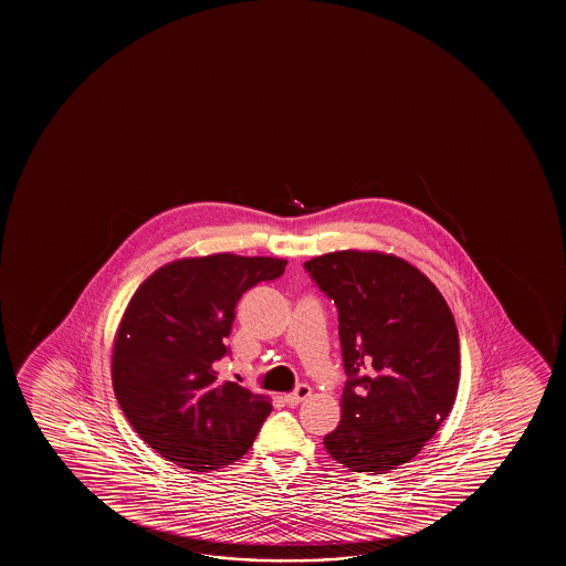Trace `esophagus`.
Returning <instances> with one entry per match:
<instances>
[{
    "instance_id": "esophagus-1",
    "label": "esophagus",
    "mask_w": 566,
    "mask_h": 566,
    "mask_svg": "<svg viewBox=\"0 0 566 566\" xmlns=\"http://www.w3.org/2000/svg\"><path fill=\"white\" fill-rule=\"evenodd\" d=\"M311 396V387L307 385H300V387L295 388L292 395L284 396V402L287 406H297V403L303 402L305 398H310Z\"/></svg>"
}]
</instances>
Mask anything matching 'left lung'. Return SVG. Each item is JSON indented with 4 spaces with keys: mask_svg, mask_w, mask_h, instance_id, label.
I'll return each mask as SVG.
<instances>
[{
    "mask_svg": "<svg viewBox=\"0 0 566 566\" xmlns=\"http://www.w3.org/2000/svg\"><path fill=\"white\" fill-rule=\"evenodd\" d=\"M303 266L336 303L348 375L326 452L352 472H390L426 447L454 406V317L433 282L400 256L348 249Z\"/></svg>",
    "mask_w": 566,
    "mask_h": 566,
    "instance_id": "8db88e82",
    "label": "left lung"
}]
</instances>
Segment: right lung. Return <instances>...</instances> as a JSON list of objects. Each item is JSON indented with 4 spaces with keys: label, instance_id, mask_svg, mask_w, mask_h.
Returning <instances> with one entry per match:
<instances>
[{
    "label": "right lung",
    "instance_id": "obj_1",
    "mask_svg": "<svg viewBox=\"0 0 566 566\" xmlns=\"http://www.w3.org/2000/svg\"><path fill=\"white\" fill-rule=\"evenodd\" d=\"M286 259L233 253L179 259L133 294L112 352V382L125 418L160 457L193 472L240 460L271 400L218 380L230 354L235 305L249 287L282 276Z\"/></svg>",
    "mask_w": 566,
    "mask_h": 566
}]
</instances>
